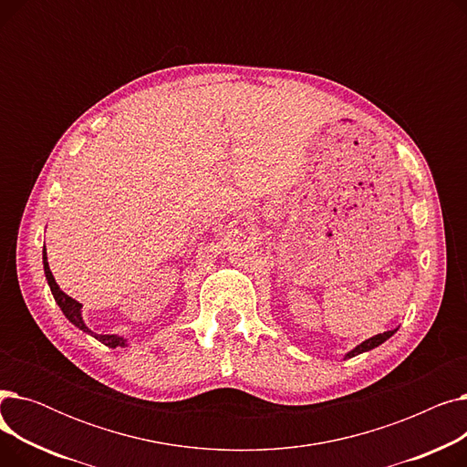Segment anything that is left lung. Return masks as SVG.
I'll use <instances>...</instances> for the list:
<instances>
[{
  "label": "left lung",
  "instance_id": "obj_1",
  "mask_svg": "<svg viewBox=\"0 0 467 467\" xmlns=\"http://www.w3.org/2000/svg\"><path fill=\"white\" fill-rule=\"evenodd\" d=\"M398 329H391V331H384V333H379V335H375V337H371V338H367V340H363L361 345H358L354 350H350L347 356H345V359H348V358H354V356H358V354H363V352H369V350H373V348H377V347H380L384 340H388L391 335H394Z\"/></svg>",
  "mask_w": 467,
  "mask_h": 467
}]
</instances>
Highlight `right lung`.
Instances as JSON below:
<instances>
[{
    "mask_svg": "<svg viewBox=\"0 0 467 467\" xmlns=\"http://www.w3.org/2000/svg\"><path fill=\"white\" fill-rule=\"evenodd\" d=\"M43 268H45V278H47V282H48V287H51V291H53V297H55L57 305L60 306V310L64 312V316L67 317V320H69L73 326L79 327L81 331H85V333H88V335H92L96 340H100L102 345H106V347H109V348L127 347V338H122V337H119V335H98V333L90 331V329L85 326L83 316H81L83 305L78 303L76 299H71L69 296H66V293L58 287V284H57V280H55V276H53V273H51V268H48V261H47V252H45V250H43Z\"/></svg>",
    "mask_w": 467,
    "mask_h": 467,
    "instance_id": "right-lung-1",
    "label": "right lung"
}]
</instances>
